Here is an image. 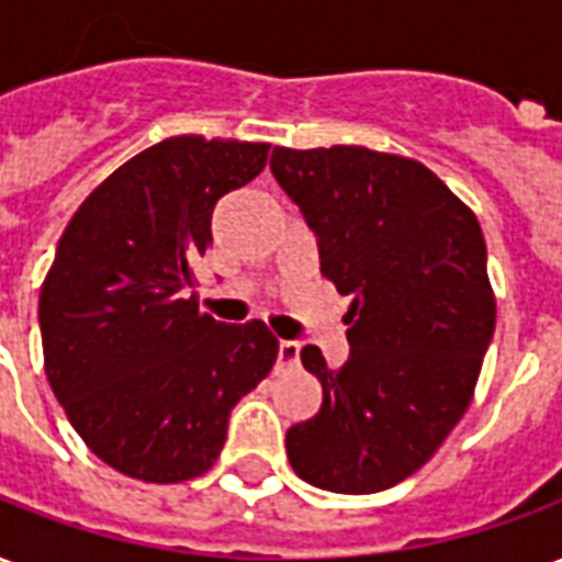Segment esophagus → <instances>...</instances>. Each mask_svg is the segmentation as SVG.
I'll list each match as a JSON object with an SVG mask.
<instances>
[{
    "mask_svg": "<svg viewBox=\"0 0 562 562\" xmlns=\"http://www.w3.org/2000/svg\"><path fill=\"white\" fill-rule=\"evenodd\" d=\"M301 360V345L292 342V339H282L280 355H277V363L280 366H294Z\"/></svg>",
    "mask_w": 562,
    "mask_h": 562,
    "instance_id": "esophagus-1",
    "label": "esophagus"
}]
</instances>
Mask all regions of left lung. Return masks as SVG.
Returning a JSON list of instances; mask_svg holds the SVG:
<instances>
[{"label": "left lung", "mask_w": 562, "mask_h": 562, "mask_svg": "<svg viewBox=\"0 0 562 562\" xmlns=\"http://www.w3.org/2000/svg\"><path fill=\"white\" fill-rule=\"evenodd\" d=\"M270 172L351 294V355L301 360L322 408L285 435L294 473L339 494L384 492L438 452L471 405L497 318L480 220L429 166L363 145L273 148Z\"/></svg>", "instance_id": "8db88e82"}]
</instances>
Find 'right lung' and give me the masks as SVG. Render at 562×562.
I'll use <instances>...</instances> for the list:
<instances>
[{
  "instance_id": "add662e5",
  "label": "right lung",
  "mask_w": 562,
  "mask_h": 562,
  "mask_svg": "<svg viewBox=\"0 0 562 562\" xmlns=\"http://www.w3.org/2000/svg\"><path fill=\"white\" fill-rule=\"evenodd\" d=\"M268 143L169 136L82 199L49 265L37 322L53 393L86 447L139 482L214 468L228 414L268 375V324L199 313L196 261L220 199L268 164Z\"/></svg>"
}]
</instances>
